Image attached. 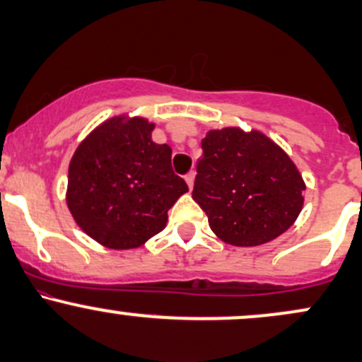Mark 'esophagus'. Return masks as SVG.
Returning <instances> with one entry per match:
<instances>
[{
    "label": "esophagus",
    "instance_id": "obj_1",
    "mask_svg": "<svg viewBox=\"0 0 362 362\" xmlns=\"http://www.w3.org/2000/svg\"><path fill=\"white\" fill-rule=\"evenodd\" d=\"M194 178H195V172H189L185 175V182H187V185H189V189H192L194 187Z\"/></svg>",
    "mask_w": 362,
    "mask_h": 362
}]
</instances>
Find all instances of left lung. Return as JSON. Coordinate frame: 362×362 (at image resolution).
Here are the masks:
<instances>
[{"label": "left lung", "mask_w": 362, "mask_h": 362, "mask_svg": "<svg viewBox=\"0 0 362 362\" xmlns=\"http://www.w3.org/2000/svg\"><path fill=\"white\" fill-rule=\"evenodd\" d=\"M305 182L274 141L238 127L209 131L202 139L192 199L224 243L257 247L296 221Z\"/></svg>", "instance_id": "obj_1"}]
</instances>
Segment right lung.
Here are the masks:
<instances>
[{"label":"right lung","instance_id":"1","mask_svg":"<svg viewBox=\"0 0 362 362\" xmlns=\"http://www.w3.org/2000/svg\"><path fill=\"white\" fill-rule=\"evenodd\" d=\"M146 119H109L78 146L66 201L78 226L114 250L160 233L168 209L189 190L172 170V148L151 141Z\"/></svg>","mask_w":362,"mask_h":362}]
</instances>
